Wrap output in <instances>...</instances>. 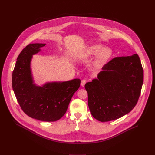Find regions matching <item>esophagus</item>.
Returning a JSON list of instances; mask_svg holds the SVG:
<instances>
[{
	"instance_id": "34e87169",
	"label": "esophagus",
	"mask_w": 155,
	"mask_h": 155,
	"mask_svg": "<svg viewBox=\"0 0 155 155\" xmlns=\"http://www.w3.org/2000/svg\"><path fill=\"white\" fill-rule=\"evenodd\" d=\"M86 82H87V80H84V79L81 80V85L82 86H84L85 85V84L86 83Z\"/></svg>"
}]
</instances>
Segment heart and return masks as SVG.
<instances>
[{
  "label": "heart",
  "instance_id": "heart-1",
  "mask_svg": "<svg viewBox=\"0 0 155 155\" xmlns=\"http://www.w3.org/2000/svg\"><path fill=\"white\" fill-rule=\"evenodd\" d=\"M83 54L88 58L96 56L93 62V66L95 68H99L109 61L112 56V51L109 48H104L101 44L95 43L86 47Z\"/></svg>",
  "mask_w": 155,
  "mask_h": 155
}]
</instances>
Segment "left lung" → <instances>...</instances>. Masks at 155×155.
<instances>
[{
	"label": "left lung",
	"mask_w": 155,
	"mask_h": 155,
	"mask_svg": "<svg viewBox=\"0 0 155 155\" xmlns=\"http://www.w3.org/2000/svg\"><path fill=\"white\" fill-rule=\"evenodd\" d=\"M84 87L93 117L101 122L118 119L134 108L140 95L143 70L137 54L115 57Z\"/></svg>",
	"instance_id": "left-lung-1"
}]
</instances>
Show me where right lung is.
<instances>
[{"label": "right lung", "mask_w": 155, "mask_h": 155, "mask_svg": "<svg viewBox=\"0 0 155 155\" xmlns=\"http://www.w3.org/2000/svg\"><path fill=\"white\" fill-rule=\"evenodd\" d=\"M45 45L30 43L19 54L12 73V87L21 109L29 117L43 121H56L67 111L81 80L48 83L42 87L33 84L30 62L32 55Z\"/></svg>", "instance_id": "right-lung-1"}]
</instances>
